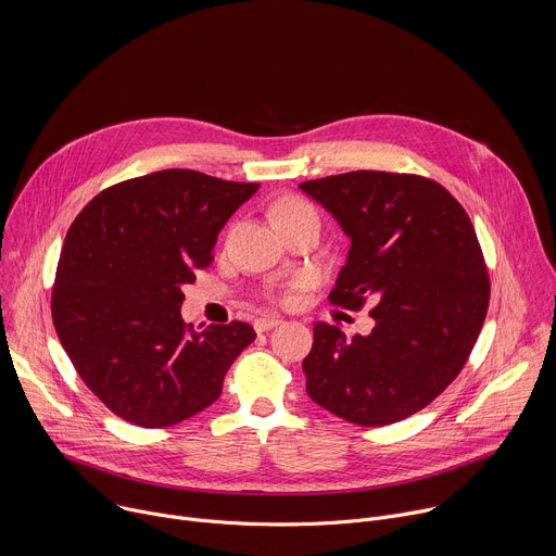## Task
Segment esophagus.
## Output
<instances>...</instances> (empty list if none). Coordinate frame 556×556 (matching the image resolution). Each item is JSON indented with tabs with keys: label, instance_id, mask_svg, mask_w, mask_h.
I'll use <instances>...</instances> for the list:
<instances>
[{
	"label": "esophagus",
	"instance_id": "34e87169",
	"mask_svg": "<svg viewBox=\"0 0 556 556\" xmlns=\"http://www.w3.org/2000/svg\"><path fill=\"white\" fill-rule=\"evenodd\" d=\"M281 321L277 319V316H260V319H255V324H253V328H255V332H268V330H273L275 326H279Z\"/></svg>",
	"mask_w": 556,
	"mask_h": 556
}]
</instances>
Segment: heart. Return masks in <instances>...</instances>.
<instances>
[{
	"label": "heart",
	"mask_w": 556,
	"mask_h": 556,
	"mask_svg": "<svg viewBox=\"0 0 556 556\" xmlns=\"http://www.w3.org/2000/svg\"><path fill=\"white\" fill-rule=\"evenodd\" d=\"M299 215H314L312 206L305 204V202L299 200V198H283V200H279V202L275 204V208H273V219H275V222H277V219H286V217H299ZM299 286H301V279L292 281L290 288H288L279 299H281L283 303L292 301V290L299 288Z\"/></svg>",
	"instance_id": "heart-1"
}]
</instances>
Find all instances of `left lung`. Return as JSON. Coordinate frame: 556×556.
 Segmentation results:
<instances>
[{
	"label": "left lung",
	"mask_w": 556,
	"mask_h": 556,
	"mask_svg": "<svg viewBox=\"0 0 556 556\" xmlns=\"http://www.w3.org/2000/svg\"><path fill=\"white\" fill-rule=\"evenodd\" d=\"M299 189L350 237L330 301L376 305L367 337L314 326L305 391L354 425L405 420L453 382L484 326L491 286L478 235L459 202L420 176L350 172Z\"/></svg>",
	"instance_id": "left-lung-1"
}]
</instances>
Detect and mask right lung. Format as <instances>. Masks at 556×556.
<instances>
[{"instance_id": "obj_1", "label": "right lung", "mask_w": 556, "mask_h": 556, "mask_svg": "<svg viewBox=\"0 0 556 556\" xmlns=\"http://www.w3.org/2000/svg\"><path fill=\"white\" fill-rule=\"evenodd\" d=\"M260 185L165 169L101 191L72 222L52 290L59 341L118 418L163 429L213 405L255 341L249 324L182 321V288Z\"/></svg>"}]
</instances>
